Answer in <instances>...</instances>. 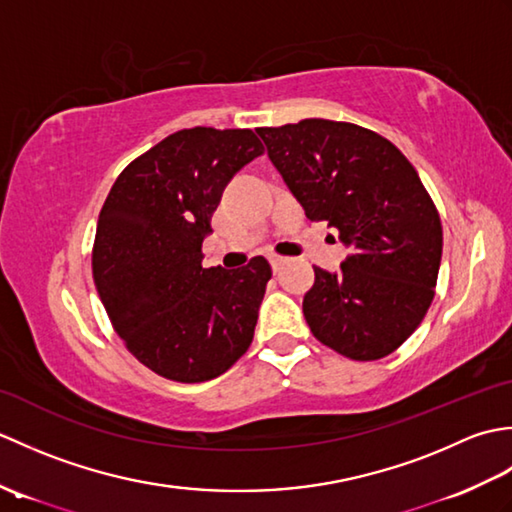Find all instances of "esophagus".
Wrapping results in <instances>:
<instances>
[{
    "instance_id": "esophagus-1",
    "label": "esophagus",
    "mask_w": 512,
    "mask_h": 512,
    "mask_svg": "<svg viewBox=\"0 0 512 512\" xmlns=\"http://www.w3.org/2000/svg\"><path fill=\"white\" fill-rule=\"evenodd\" d=\"M284 264H286V259H284V257H277V255L270 257V266H273L275 273H279L281 266H284Z\"/></svg>"
}]
</instances>
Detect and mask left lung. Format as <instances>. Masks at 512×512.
<instances>
[{"label": "left lung", "mask_w": 512, "mask_h": 512, "mask_svg": "<svg viewBox=\"0 0 512 512\" xmlns=\"http://www.w3.org/2000/svg\"><path fill=\"white\" fill-rule=\"evenodd\" d=\"M257 134L308 220L350 248L336 273L314 266L303 297L312 334L354 361L391 354L427 314L442 259L440 215L418 171L352 123L306 118Z\"/></svg>", "instance_id": "8db88e82"}]
</instances>
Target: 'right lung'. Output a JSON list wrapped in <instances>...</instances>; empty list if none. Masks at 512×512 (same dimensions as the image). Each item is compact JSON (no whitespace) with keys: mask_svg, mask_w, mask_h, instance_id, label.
<instances>
[{"mask_svg":"<svg viewBox=\"0 0 512 512\" xmlns=\"http://www.w3.org/2000/svg\"><path fill=\"white\" fill-rule=\"evenodd\" d=\"M262 151L250 129H182L136 158L107 195L94 284L116 334L151 372L202 383L253 341L270 264L202 268V242L226 184Z\"/></svg>","mask_w":512,"mask_h":512,"instance_id":"1","label":"right lung"}]
</instances>
